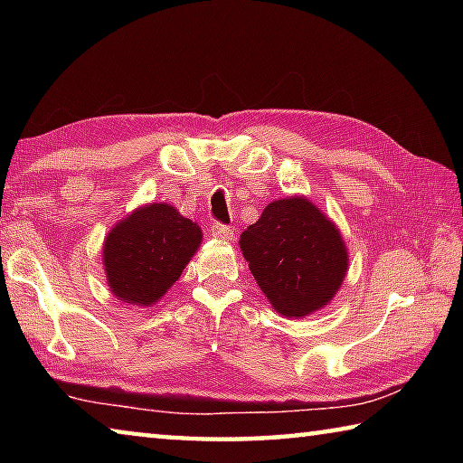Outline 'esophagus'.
<instances>
[{
  "mask_svg": "<svg viewBox=\"0 0 463 463\" xmlns=\"http://www.w3.org/2000/svg\"><path fill=\"white\" fill-rule=\"evenodd\" d=\"M210 232H213V237L218 241H232L234 229H231V226H224V224H213Z\"/></svg>",
  "mask_w": 463,
  "mask_h": 463,
  "instance_id": "obj_1",
  "label": "esophagus"
}]
</instances>
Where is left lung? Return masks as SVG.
Masks as SVG:
<instances>
[{
    "label": "left lung",
    "instance_id": "obj_1",
    "mask_svg": "<svg viewBox=\"0 0 463 463\" xmlns=\"http://www.w3.org/2000/svg\"><path fill=\"white\" fill-rule=\"evenodd\" d=\"M239 245L271 308L286 318L328 307L349 269L341 231L307 195L269 202Z\"/></svg>",
    "mask_w": 463,
    "mask_h": 463
}]
</instances>
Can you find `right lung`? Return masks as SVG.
<instances>
[{"label": "right lung", "mask_w": 463, "mask_h": 463, "mask_svg": "<svg viewBox=\"0 0 463 463\" xmlns=\"http://www.w3.org/2000/svg\"><path fill=\"white\" fill-rule=\"evenodd\" d=\"M202 245L198 222L153 202L116 222L104 239L106 284L128 307H155Z\"/></svg>", "instance_id": "obj_1"}]
</instances>
